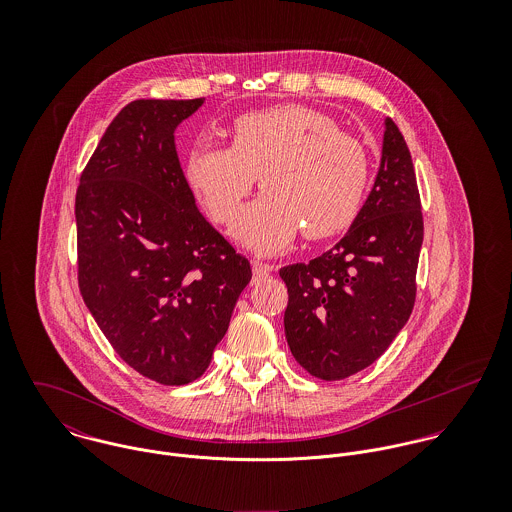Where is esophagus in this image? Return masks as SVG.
<instances>
[{"instance_id": "esophagus-1", "label": "esophagus", "mask_w": 512, "mask_h": 512, "mask_svg": "<svg viewBox=\"0 0 512 512\" xmlns=\"http://www.w3.org/2000/svg\"><path fill=\"white\" fill-rule=\"evenodd\" d=\"M252 272H254V280H262V278H266L270 272H274V266L254 260V262H252Z\"/></svg>"}]
</instances>
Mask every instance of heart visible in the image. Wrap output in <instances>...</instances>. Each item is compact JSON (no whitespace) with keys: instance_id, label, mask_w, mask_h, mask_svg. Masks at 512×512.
<instances>
[{"instance_id":"b5f03b06","label":"heart","mask_w":512,"mask_h":512,"mask_svg":"<svg viewBox=\"0 0 512 512\" xmlns=\"http://www.w3.org/2000/svg\"><path fill=\"white\" fill-rule=\"evenodd\" d=\"M230 147L197 142L183 163L185 183L209 219L230 226L258 177L266 191L238 220L236 238L254 252L288 248L303 230L321 240L347 230L365 203V146L333 118L282 104L240 114Z\"/></svg>"}]
</instances>
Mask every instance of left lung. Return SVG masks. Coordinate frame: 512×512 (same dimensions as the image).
<instances>
[{"instance_id": "left-lung-1", "label": "left lung", "mask_w": 512, "mask_h": 512, "mask_svg": "<svg viewBox=\"0 0 512 512\" xmlns=\"http://www.w3.org/2000/svg\"><path fill=\"white\" fill-rule=\"evenodd\" d=\"M422 240L412 155L386 118L380 167L349 232L319 258L280 270L286 339L311 376L343 380L390 347L414 309Z\"/></svg>"}]
</instances>
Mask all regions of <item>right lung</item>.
<instances>
[{
	"label": "right lung",
	"mask_w": 512,
	"mask_h": 512,
	"mask_svg": "<svg viewBox=\"0 0 512 512\" xmlns=\"http://www.w3.org/2000/svg\"><path fill=\"white\" fill-rule=\"evenodd\" d=\"M195 100H134L86 163L74 201L78 288L126 365L197 380L224 337L250 262L199 213L175 149Z\"/></svg>",
	"instance_id": "obj_1"
}]
</instances>
